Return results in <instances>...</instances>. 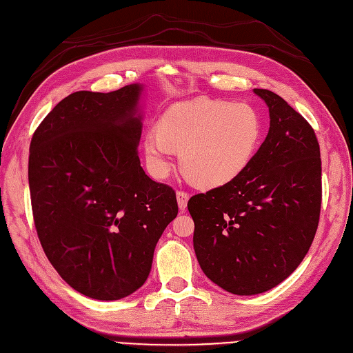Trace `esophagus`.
<instances>
[{
  "label": "esophagus",
  "mask_w": 353,
  "mask_h": 353,
  "mask_svg": "<svg viewBox=\"0 0 353 353\" xmlns=\"http://www.w3.org/2000/svg\"><path fill=\"white\" fill-rule=\"evenodd\" d=\"M176 198H177V203H179V208L180 211H185L186 206H188V201H189V194L183 190H179L176 193Z\"/></svg>",
  "instance_id": "34e87169"
}]
</instances>
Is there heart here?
I'll return each instance as SVG.
<instances>
[{"label": "heart", "mask_w": 353, "mask_h": 353, "mask_svg": "<svg viewBox=\"0 0 353 353\" xmlns=\"http://www.w3.org/2000/svg\"><path fill=\"white\" fill-rule=\"evenodd\" d=\"M262 134V117L250 104L199 97L168 106L142 147L152 176L164 177L174 150H181L180 165L192 183L215 189L249 168Z\"/></svg>", "instance_id": "heart-1"}]
</instances>
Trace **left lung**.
<instances>
[{
	"instance_id": "left-lung-1",
	"label": "left lung",
	"mask_w": 353,
	"mask_h": 353,
	"mask_svg": "<svg viewBox=\"0 0 353 353\" xmlns=\"http://www.w3.org/2000/svg\"><path fill=\"white\" fill-rule=\"evenodd\" d=\"M269 109V132L249 168L231 183L194 194L193 249L205 275L236 295L275 288L303 262L321 206L314 129L273 91L254 88Z\"/></svg>"
}]
</instances>
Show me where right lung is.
Returning a JSON list of instances; mask_svg holds the SVG:
<instances>
[{"label":"right lung","instance_id":"add662e5","mask_svg":"<svg viewBox=\"0 0 353 353\" xmlns=\"http://www.w3.org/2000/svg\"><path fill=\"white\" fill-rule=\"evenodd\" d=\"M143 84L61 100L30 142L29 188L39 240L80 294L114 301L147 281L157 241L177 216L176 193L137 154Z\"/></svg>","mask_w":353,"mask_h":353}]
</instances>
